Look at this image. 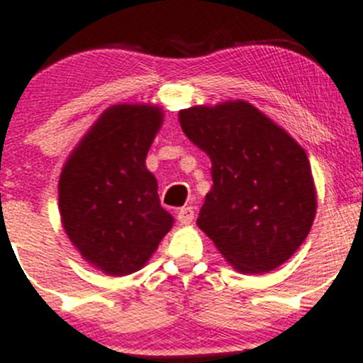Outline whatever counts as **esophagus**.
Here are the masks:
<instances>
[{"instance_id": "esophagus-1", "label": "esophagus", "mask_w": 363, "mask_h": 363, "mask_svg": "<svg viewBox=\"0 0 363 363\" xmlns=\"http://www.w3.org/2000/svg\"><path fill=\"white\" fill-rule=\"evenodd\" d=\"M193 218H195V211H193V207H181V209L177 211V220L181 225H189L193 221Z\"/></svg>"}]
</instances>
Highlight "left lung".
<instances>
[{
	"label": "left lung",
	"instance_id": "left-lung-1",
	"mask_svg": "<svg viewBox=\"0 0 363 363\" xmlns=\"http://www.w3.org/2000/svg\"><path fill=\"white\" fill-rule=\"evenodd\" d=\"M179 122L213 164L200 230L241 273H267L291 259L318 209L300 143L246 101L191 106Z\"/></svg>",
	"mask_w": 363,
	"mask_h": 363
}]
</instances>
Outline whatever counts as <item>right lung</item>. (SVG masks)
I'll use <instances>...</instances> for the list:
<instances>
[{"label": "right lung", "instance_id": "add662e5", "mask_svg": "<svg viewBox=\"0 0 363 363\" xmlns=\"http://www.w3.org/2000/svg\"><path fill=\"white\" fill-rule=\"evenodd\" d=\"M161 125L160 106L115 104L63 164L58 209L65 234L81 257L106 275L142 269L174 225L145 164Z\"/></svg>", "mask_w": 363, "mask_h": 363}]
</instances>
